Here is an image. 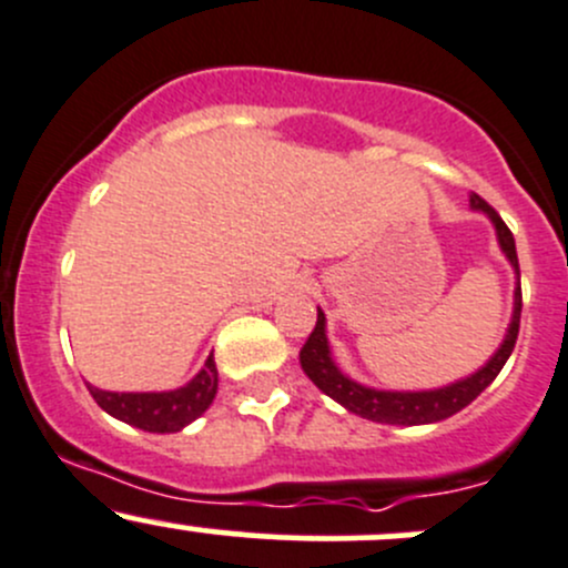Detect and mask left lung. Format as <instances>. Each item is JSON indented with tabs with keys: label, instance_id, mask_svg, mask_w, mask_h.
I'll list each match as a JSON object with an SVG mask.
<instances>
[{
	"label": "left lung",
	"instance_id": "1",
	"mask_svg": "<svg viewBox=\"0 0 568 568\" xmlns=\"http://www.w3.org/2000/svg\"><path fill=\"white\" fill-rule=\"evenodd\" d=\"M469 203H473L475 211H484V214L489 216L491 225H495L497 231V242H500L503 252H506V257L511 261L514 272H517L519 277V257H517V244H514V233L508 231V225L500 220V214H497L484 197L473 194ZM519 316H523V288L517 285V291H514V316H511V324H508V335L506 341H503V346L495 352V357H491L484 368L475 371L473 376H467V379L462 382H454V385L448 387H439V390H420V393L374 390V387L357 385L354 379H348L346 374L337 371L335 359H332L329 343H326V318L321 311L311 337H307L305 346H302L300 363H302V371L311 376V382L321 393L335 398L337 404L346 406V409L354 412V415L374 423H387V426H423V423H437V420H445V417L456 415V412H462L464 406L473 404V400L497 379V374H500L506 359L511 357L514 346H517Z\"/></svg>",
	"mask_w": 568,
	"mask_h": 568
}]
</instances>
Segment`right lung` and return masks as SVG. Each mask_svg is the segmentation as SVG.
I'll use <instances>...</instances> for the list:
<instances>
[{"mask_svg": "<svg viewBox=\"0 0 568 568\" xmlns=\"http://www.w3.org/2000/svg\"><path fill=\"white\" fill-rule=\"evenodd\" d=\"M216 385H220V374H216L214 357H209L203 371L178 390L109 393L93 385H88V390L95 398V404L112 417H118V420L151 434H173L181 432L192 420H197L209 409L216 395Z\"/></svg>", "mask_w": 568, "mask_h": 568, "instance_id": "obj_1", "label": "right lung"}]
</instances>
